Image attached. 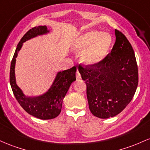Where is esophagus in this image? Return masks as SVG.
I'll use <instances>...</instances> for the list:
<instances>
[{
  "label": "esophagus",
  "mask_w": 150,
  "mask_h": 150,
  "mask_svg": "<svg viewBox=\"0 0 150 150\" xmlns=\"http://www.w3.org/2000/svg\"><path fill=\"white\" fill-rule=\"evenodd\" d=\"M76 79H80L81 78V74H80L79 71L78 70H77L76 74Z\"/></svg>",
  "instance_id": "1"
}]
</instances>
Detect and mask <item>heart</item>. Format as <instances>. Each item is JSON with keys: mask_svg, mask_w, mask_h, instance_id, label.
I'll use <instances>...</instances> for the list:
<instances>
[{"mask_svg": "<svg viewBox=\"0 0 150 150\" xmlns=\"http://www.w3.org/2000/svg\"><path fill=\"white\" fill-rule=\"evenodd\" d=\"M112 45V38L107 33L89 30L75 39L73 49L83 52L81 59L88 65H96L103 60Z\"/></svg>", "mask_w": 150, "mask_h": 150, "instance_id": "b5f03b06", "label": "heart"}]
</instances>
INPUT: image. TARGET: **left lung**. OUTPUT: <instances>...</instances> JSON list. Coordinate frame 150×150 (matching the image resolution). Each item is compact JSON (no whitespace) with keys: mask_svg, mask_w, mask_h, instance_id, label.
<instances>
[{"mask_svg":"<svg viewBox=\"0 0 150 150\" xmlns=\"http://www.w3.org/2000/svg\"><path fill=\"white\" fill-rule=\"evenodd\" d=\"M115 42L110 53L96 65L81 64L79 71L86 84L91 112L99 118L114 117L129 103L138 85L134 50L126 37L115 30Z\"/></svg>","mask_w":150,"mask_h":150,"instance_id":"1","label":"left lung"}]
</instances>
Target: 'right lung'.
Masks as SVG:
<instances>
[{"label":"right lung","mask_w":150,"mask_h":150,"mask_svg":"<svg viewBox=\"0 0 150 150\" xmlns=\"http://www.w3.org/2000/svg\"><path fill=\"white\" fill-rule=\"evenodd\" d=\"M49 30L45 26L33 28L21 38L13 55L10 69V83L16 100L22 108L30 115L42 120L53 119L59 115L62 110V101L69 88L71 84L76 81V68L73 67L69 69L58 72L51 88L43 95L36 97L25 96L22 90L16 84L15 66L18 52L23 43L38 35L47 34Z\"/></svg>","instance_id":"add662e5"}]
</instances>
